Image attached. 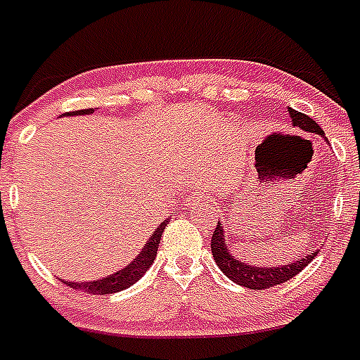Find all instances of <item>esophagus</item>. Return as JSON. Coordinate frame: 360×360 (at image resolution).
<instances>
[{"instance_id":"34e87169","label":"esophagus","mask_w":360,"mask_h":360,"mask_svg":"<svg viewBox=\"0 0 360 360\" xmlns=\"http://www.w3.org/2000/svg\"><path fill=\"white\" fill-rule=\"evenodd\" d=\"M186 201H188V205H201L207 201V195H205L203 190H195V192L190 194V198Z\"/></svg>"}]
</instances>
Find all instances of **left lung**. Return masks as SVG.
Wrapping results in <instances>:
<instances>
[{
    "mask_svg": "<svg viewBox=\"0 0 360 360\" xmlns=\"http://www.w3.org/2000/svg\"><path fill=\"white\" fill-rule=\"evenodd\" d=\"M289 115H291L292 124L297 128L304 129V131H309V134L324 135L322 128L311 117H307V115L300 113L297 110H291V108H289ZM210 249H212L217 267L221 269L225 276L231 278L232 282H236L238 285H243V288L249 289H259V291L262 289L274 288V285H280V283L288 282L289 278L297 276L302 269H306V265L311 264V259L315 258L316 252H319V250H313L311 255L304 256L300 262H295V264L288 265H278V267L247 265L229 252V249H226L225 231H223L221 223H217L216 229H214L212 240H210Z\"/></svg>",
    "mask_w": 360,
    "mask_h": 360,
    "instance_id": "obj_1",
    "label": "left lung"
}]
</instances>
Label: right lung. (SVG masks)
<instances>
[{
    "label": "right lung",
    "mask_w": 360,
    "mask_h": 360,
    "mask_svg": "<svg viewBox=\"0 0 360 360\" xmlns=\"http://www.w3.org/2000/svg\"><path fill=\"white\" fill-rule=\"evenodd\" d=\"M93 110H78V111H71V113H65L68 117H72V115H91ZM168 225V221H162L161 225L157 226V231L153 232L150 241H148L144 249L141 250V255L128 264L122 271H117V273L110 274V276L101 278V280H95V282H63L69 288L77 289V291H86L91 292V295H111V292H119L124 291L129 285H134L137 282L139 278L143 276L146 273L150 265L153 264V259L157 256V249H159V241H161L162 231H165V226Z\"/></svg>",
    "instance_id": "right-lung-1"
}]
</instances>
